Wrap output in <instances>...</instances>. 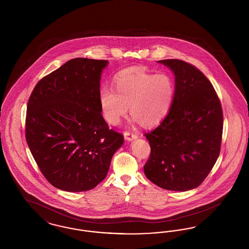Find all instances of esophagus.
I'll list each match as a JSON object with an SVG mask.
<instances>
[{
  "label": "esophagus",
  "mask_w": 249,
  "mask_h": 249,
  "mask_svg": "<svg viewBox=\"0 0 249 249\" xmlns=\"http://www.w3.org/2000/svg\"><path fill=\"white\" fill-rule=\"evenodd\" d=\"M124 136H125V139L128 140V141H131L133 139H136L138 137V134L133 132V131H125L124 132Z\"/></svg>",
  "instance_id": "esophagus-1"
}]
</instances>
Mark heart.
<instances>
[{"label":"heart","mask_w":249,"mask_h":249,"mask_svg":"<svg viewBox=\"0 0 249 249\" xmlns=\"http://www.w3.org/2000/svg\"><path fill=\"white\" fill-rule=\"evenodd\" d=\"M114 89L106 87L99 95L104 117L112 125L119 124L128 106L130 114L142 125H155L167 116L176 94V84L170 74L154 73L141 67L120 71Z\"/></svg>","instance_id":"heart-1"}]
</instances>
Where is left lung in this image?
Returning a JSON list of instances; mask_svg holds the SVG:
<instances>
[{
	"mask_svg": "<svg viewBox=\"0 0 249 249\" xmlns=\"http://www.w3.org/2000/svg\"><path fill=\"white\" fill-rule=\"evenodd\" d=\"M176 75V94L165 119L145 132L150 155L143 172L158 187L187 191L199 187L219 153L223 111L213 85L197 67L181 59H162Z\"/></svg>",
	"mask_w": 249,
	"mask_h": 249,
	"instance_id": "1",
	"label": "left lung"
}]
</instances>
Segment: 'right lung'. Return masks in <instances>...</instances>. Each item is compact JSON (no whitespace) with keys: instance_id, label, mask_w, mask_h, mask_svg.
Masks as SVG:
<instances>
[{"instance_id":"obj_1","label":"right lung","mask_w":249,"mask_h":249,"mask_svg":"<svg viewBox=\"0 0 249 249\" xmlns=\"http://www.w3.org/2000/svg\"><path fill=\"white\" fill-rule=\"evenodd\" d=\"M107 63L70 59L44 76L29 98L26 141L43 176L59 190L94 189L124 142L101 113L100 79Z\"/></svg>"}]
</instances>
